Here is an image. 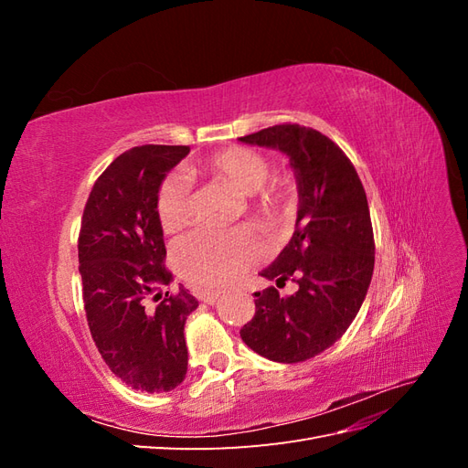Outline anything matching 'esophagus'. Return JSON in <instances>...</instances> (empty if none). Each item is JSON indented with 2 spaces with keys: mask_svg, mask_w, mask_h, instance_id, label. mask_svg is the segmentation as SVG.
I'll return each mask as SVG.
<instances>
[{
  "mask_svg": "<svg viewBox=\"0 0 468 468\" xmlns=\"http://www.w3.org/2000/svg\"><path fill=\"white\" fill-rule=\"evenodd\" d=\"M218 296H220V291H201L199 292V299L207 304H215L218 301Z\"/></svg>",
  "mask_w": 468,
  "mask_h": 468,
  "instance_id": "esophagus-1",
  "label": "esophagus"
}]
</instances>
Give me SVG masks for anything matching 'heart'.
Masks as SVG:
<instances>
[{"label":"heart","instance_id":"1","mask_svg":"<svg viewBox=\"0 0 468 468\" xmlns=\"http://www.w3.org/2000/svg\"><path fill=\"white\" fill-rule=\"evenodd\" d=\"M193 174L224 183L239 195L250 197L246 212L261 230H277L292 215L296 183L291 174H271L267 155L258 150L230 146L195 164ZM155 217L165 234L186 229L191 218L187 181L177 174L167 176L155 195ZM261 260V246L248 230L193 232L174 248L177 273L193 285L222 287L246 273Z\"/></svg>","mask_w":468,"mask_h":468}]
</instances>
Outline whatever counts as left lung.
Wrapping results in <instances>:
<instances>
[{"instance_id": "left-lung-1", "label": "left lung", "mask_w": 468, "mask_h": 468, "mask_svg": "<svg viewBox=\"0 0 468 468\" xmlns=\"http://www.w3.org/2000/svg\"><path fill=\"white\" fill-rule=\"evenodd\" d=\"M285 152L299 183V212L291 242L261 271L277 287L253 292L256 314L239 330L244 344L279 363L318 356L357 316L375 267L369 203L351 160L334 140L301 124H275L239 138Z\"/></svg>"}]
</instances>
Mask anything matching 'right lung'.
I'll return each mask as SVG.
<instances>
[{"mask_svg": "<svg viewBox=\"0 0 468 468\" xmlns=\"http://www.w3.org/2000/svg\"><path fill=\"white\" fill-rule=\"evenodd\" d=\"M189 146H134L97 177L78 238L83 308L111 373L143 392H167L187 373L183 328L199 306L187 289L162 292L164 232L155 195Z\"/></svg>", "mask_w": 468, "mask_h": 468, "instance_id": "right-lung-1", "label": "right lung"}]
</instances>
